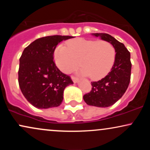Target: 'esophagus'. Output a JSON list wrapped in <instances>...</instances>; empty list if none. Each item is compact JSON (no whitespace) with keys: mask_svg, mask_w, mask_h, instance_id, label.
I'll return each instance as SVG.
<instances>
[{"mask_svg":"<svg viewBox=\"0 0 150 150\" xmlns=\"http://www.w3.org/2000/svg\"><path fill=\"white\" fill-rule=\"evenodd\" d=\"M71 78H72V80H73V81L74 83H77V82H79V80H78V79L77 78V77L72 76V77H71Z\"/></svg>","mask_w":150,"mask_h":150,"instance_id":"esophagus-1","label":"esophagus"}]
</instances>
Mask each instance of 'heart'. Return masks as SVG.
<instances>
[{"label":"heart","mask_w":150,"mask_h":150,"mask_svg":"<svg viewBox=\"0 0 150 150\" xmlns=\"http://www.w3.org/2000/svg\"><path fill=\"white\" fill-rule=\"evenodd\" d=\"M54 61L63 73H68L80 65L79 73L93 80L106 76L112 68L116 58V50L106 41L89 40L77 38L59 44L53 53Z\"/></svg>","instance_id":"obj_1"}]
</instances>
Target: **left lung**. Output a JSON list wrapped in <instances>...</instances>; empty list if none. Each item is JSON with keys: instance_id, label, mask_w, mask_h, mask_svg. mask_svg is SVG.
Returning a JSON list of instances; mask_svg holds the SVG:
<instances>
[{"instance_id": "1", "label": "left lung", "mask_w": 150, "mask_h": 150, "mask_svg": "<svg viewBox=\"0 0 150 150\" xmlns=\"http://www.w3.org/2000/svg\"><path fill=\"white\" fill-rule=\"evenodd\" d=\"M101 40L111 43L116 50V58L111 71L97 82H92V90L84 95V101L89 106L108 107L119 100L128 88L131 75L130 53L124 44L106 33H93Z\"/></svg>"}]
</instances>
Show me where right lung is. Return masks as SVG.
I'll list each match as a JSON object with an SVG mask.
<instances>
[{
	"label": "right lung",
	"instance_id": "add662e5",
	"mask_svg": "<svg viewBox=\"0 0 150 150\" xmlns=\"http://www.w3.org/2000/svg\"><path fill=\"white\" fill-rule=\"evenodd\" d=\"M70 36L53 35L36 39L24 49L20 58L18 82L27 100L38 108L60 106L71 78L60 71L53 61V53L62 41Z\"/></svg>",
	"mask_w": 150,
	"mask_h": 150
}]
</instances>
